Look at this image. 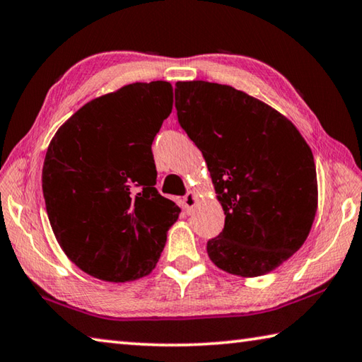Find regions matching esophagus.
<instances>
[{"label": "esophagus", "mask_w": 362, "mask_h": 362, "mask_svg": "<svg viewBox=\"0 0 362 362\" xmlns=\"http://www.w3.org/2000/svg\"><path fill=\"white\" fill-rule=\"evenodd\" d=\"M198 204V194L194 192H188L185 198H183V206H185V212L187 214H192L193 209Z\"/></svg>", "instance_id": "esophagus-1"}]
</instances>
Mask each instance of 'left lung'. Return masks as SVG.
I'll use <instances>...</instances> for the list:
<instances>
[{"mask_svg": "<svg viewBox=\"0 0 362 362\" xmlns=\"http://www.w3.org/2000/svg\"><path fill=\"white\" fill-rule=\"evenodd\" d=\"M175 108L225 212L207 243L211 262L243 278L276 269L303 246L317 211L308 144L278 110L226 84L177 81Z\"/></svg>", "mask_w": 362, "mask_h": 362, "instance_id": "1", "label": "left lung"}]
</instances>
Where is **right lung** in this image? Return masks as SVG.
Instances as JSON below:
<instances>
[{"instance_id":"add662e5","label":"right lung","mask_w":362,"mask_h":362,"mask_svg":"<svg viewBox=\"0 0 362 362\" xmlns=\"http://www.w3.org/2000/svg\"><path fill=\"white\" fill-rule=\"evenodd\" d=\"M173 103L168 81L126 84L83 105L47 146L49 222L65 255L89 276L136 281L161 257L180 209L155 188L151 144Z\"/></svg>"}]
</instances>
